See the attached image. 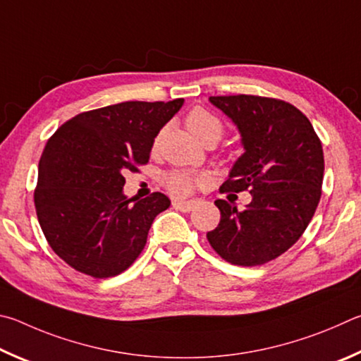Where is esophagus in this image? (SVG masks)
I'll return each mask as SVG.
<instances>
[{
	"instance_id": "esophagus-1",
	"label": "esophagus",
	"mask_w": 361,
	"mask_h": 361,
	"mask_svg": "<svg viewBox=\"0 0 361 361\" xmlns=\"http://www.w3.org/2000/svg\"><path fill=\"white\" fill-rule=\"evenodd\" d=\"M173 207L182 212H190L195 207V203L193 201H173Z\"/></svg>"
}]
</instances>
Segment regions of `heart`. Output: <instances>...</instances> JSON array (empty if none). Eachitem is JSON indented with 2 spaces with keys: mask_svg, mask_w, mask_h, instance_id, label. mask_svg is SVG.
<instances>
[{
  "mask_svg": "<svg viewBox=\"0 0 361 361\" xmlns=\"http://www.w3.org/2000/svg\"><path fill=\"white\" fill-rule=\"evenodd\" d=\"M185 125L187 128L190 130L192 135L200 139L201 142L212 136L220 139L224 131L220 120L217 117H214L211 112L201 109V107H195V109L188 112ZM157 144L158 137L155 141V145ZM206 180L207 177L204 174H195L190 173V171H174V173L164 177V185H166L168 190L176 195V197H187V195H190L198 185H204Z\"/></svg>",
  "mask_w": 361,
  "mask_h": 361,
  "instance_id": "heart-1",
  "label": "heart"
}]
</instances>
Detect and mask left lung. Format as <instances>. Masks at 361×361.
<instances>
[{"mask_svg":"<svg viewBox=\"0 0 361 361\" xmlns=\"http://www.w3.org/2000/svg\"><path fill=\"white\" fill-rule=\"evenodd\" d=\"M209 101L235 123L244 149L220 190L249 188L252 201L238 211L217 200L222 219L207 241L233 264L268 263L298 241L317 209L325 169L320 139L286 101L252 94Z\"/></svg>","mask_w":361,"mask_h":361,"instance_id":"left-lung-1","label":"left lung"}]
</instances>
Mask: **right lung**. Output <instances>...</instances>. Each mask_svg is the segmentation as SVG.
<instances>
[{
  "mask_svg": "<svg viewBox=\"0 0 361 361\" xmlns=\"http://www.w3.org/2000/svg\"><path fill=\"white\" fill-rule=\"evenodd\" d=\"M182 106L184 98L125 101L82 112L49 139L37 168L36 214L50 247L69 267L103 279L141 254L171 201L160 192L128 198L123 174L149 161L157 135Z\"/></svg>",
  "mask_w": 361,
  "mask_h": 361,
  "instance_id": "obj_1",
  "label": "right lung"
}]
</instances>
